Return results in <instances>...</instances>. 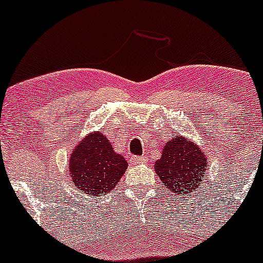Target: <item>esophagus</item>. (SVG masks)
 Masks as SVG:
<instances>
[{"instance_id": "esophagus-1", "label": "esophagus", "mask_w": 263, "mask_h": 263, "mask_svg": "<svg viewBox=\"0 0 263 263\" xmlns=\"http://www.w3.org/2000/svg\"><path fill=\"white\" fill-rule=\"evenodd\" d=\"M145 160V157L144 155H141V157H135L134 158V162L135 163H137V164H139V163H142Z\"/></svg>"}]
</instances>
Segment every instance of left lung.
Returning a JSON list of instances; mask_svg holds the SVG:
<instances>
[{"label": "left lung", "instance_id": "8db88e82", "mask_svg": "<svg viewBox=\"0 0 263 263\" xmlns=\"http://www.w3.org/2000/svg\"><path fill=\"white\" fill-rule=\"evenodd\" d=\"M155 171L165 190L183 195L195 190L204 180L207 158L193 142L175 136L165 144L162 158L155 162Z\"/></svg>", "mask_w": 263, "mask_h": 263}]
</instances>
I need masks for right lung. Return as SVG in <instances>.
I'll return each instance as SVG.
<instances>
[{
  "mask_svg": "<svg viewBox=\"0 0 263 263\" xmlns=\"http://www.w3.org/2000/svg\"><path fill=\"white\" fill-rule=\"evenodd\" d=\"M127 170V162L114 153L100 132L88 135L76 147L69 160L70 180L81 193L101 196L113 190Z\"/></svg>",
  "mask_w": 263,
  "mask_h": 263,
  "instance_id": "1",
  "label": "right lung"
}]
</instances>
